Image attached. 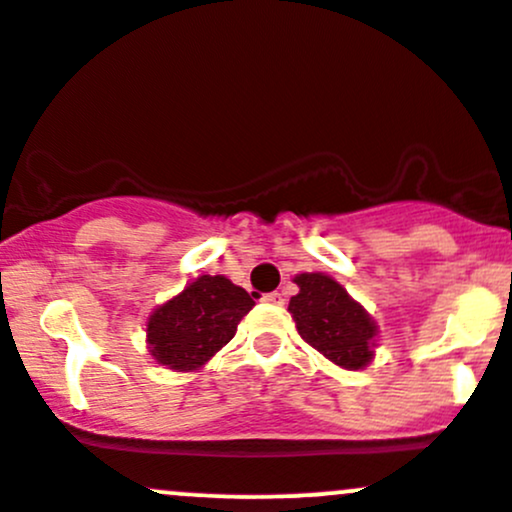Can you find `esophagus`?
<instances>
[{
	"label": "esophagus",
	"instance_id": "34e87169",
	"mask_svg": "<svg viewBox=\"0 0 512 512\" xmlns=\"http://www.w3.org/2000/svg\"><path fill=\"white\" fill-rule=\"evenodd\" d=\"M263 300H266V303H273V305H283V293H268V295H263Z\"/></svg>",
	"mask_w": 512,
	"mask_h": 512
}]
</instances>
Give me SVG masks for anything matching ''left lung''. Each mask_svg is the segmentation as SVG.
<instances>
[{
    "mask_svg": "<svg viewBox=\"0 0 512 512\" xmlns=\"http://www.w3.org/2000/svg\"><path fill=\"white\" fill-rule=\"evenodd\" d=\"M288 303L300 337L342 370H365L374 360L379 328L374 318L328 273H298Z\"/></svg>",
    "mask_w": 512,
    "mask_h": 512,
    "instance_id": "1",
    "label": "left lung"
}]
</instances>
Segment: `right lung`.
I'll return each mask as SVG.
<instances>
[{
    "label": "right lung",
    "mask_w": 512,
    "mask_h": 512,
    "mask_svg": "<svg viewBox=\"0 0 512 512\" xmlns=\"http://www.w3.org/2000/svg\"><path fill=\"white\" fill-rule=\"evenodd\" d=\"M254 298L226 276H199L147 318V352L172 372L202 370L236 335Z\"/></svg>",
    "instance_id": "right-lung-1"
}]
</instances>
